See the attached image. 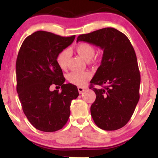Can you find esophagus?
<instances>
[{
    "instance_id": "34e87169",
    "label": "esophagus",
    "mask_w": 158,
    "mask_h": 158,
    "mask_svg": "<svg viewBox=\"0 0 158 158\" xmlns=\"http://www.w3.org/2000/svg\"><path fill=\"white\" fill-rule=\"evenodd\" d=\"M85 89H85V88H84V87H81V86L78 87V90H79V93H80V94H81V93L84 92Z\"/></svg>"
}]
</instances>
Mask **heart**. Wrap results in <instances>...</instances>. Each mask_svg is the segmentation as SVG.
<instances>
[{
    "label": "heart",
    "mask_w": 158,
    "mask_h": 158,
    "mask_svg": "<svg viewBox=\"0 0 158 158\" xmlns=\"http://www.w3.org/2000/svg\"><path fill=\"white\" fill-rule=\"evenodd\" d=\"M76 51L79 56L85 60H89L94 56L95 48L87 42H81L76 48ZM69 52L68 49H64L57 56L56 61L58 65L62 69H65L68 67L69 59ZM92 74L89 71L85 72H73L68 75V80L71 84L83 86L87 84L91 78Z\"/></svg>",
    "instance_id": "1"
}]
</instances>
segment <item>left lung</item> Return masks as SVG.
<instances>
[{
  "mask_svg": "<svg viewBox=\"0 0 158 158\" xmlns=\"http://www.w3.org/2000/svg\"><path fill=\"white\" fill-rule=\"evenodd\" d=\"M103 50L101 64L90 81L96 94L90 106L95 123L104 130H116L130 121L139 100L141 77L135 49L125 34L105 28L78 36ZM94 85L102 86L100 89Z\"/></svg>",
  "mask_w": 158,
  "mask_h": 158,
  "instance_id": "1",
  "label": "left lung"
}]
</instances>
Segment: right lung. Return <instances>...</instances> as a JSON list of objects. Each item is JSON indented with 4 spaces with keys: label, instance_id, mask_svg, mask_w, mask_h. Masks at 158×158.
I'll list each match as a JSON object with an SVG mask.
<instances>
[{
    "label": "right lung",
    "instance_id": "right-lung-1",
    "mask_svg": "<svg viewBox=\"0 0 158 158\" xmlns=\"http://www.w3.org/2000/svg\"><path fill=\"white\" fill-rule=\"evenodd\" d=\"M75 35L62 37L39 31L28 36L21 44L16 63L17 90L29 122L43 132H55L66 124L72 100L79 96L77 87L65 84L56 58L73 43ZM52 85H60L59 93L51 92ZM59 87V86H58Z\"/></svg>",
    "mask_w": 158,
    "mask_h": 158
}]
</instances>
